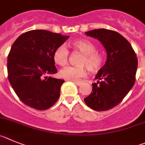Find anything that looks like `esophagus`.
Here are the masks:
<instances>
[{
    "label": "esophagus",
    "mask_w": 145,
    "mask_h": 145,
    "mask_svg": "<svg viewBox=\"0 0 145 145\" xmlns=\"http://www.w3.org/2000/svg\"><path fill=\"white\" fill-rule=\"evenodd\" d=\"M73 82H74L76 85H77V86H80L81 84H82L80 82H78V81H73Z\"/></svg>",
    "instance_id": "esophagus-1"
}]
</instances>
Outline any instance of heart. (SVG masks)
Listing matches in <instances>:
<instances>
[{
    "instance_id": "1",
    "label": "heart",
    "mask_w": 145,
    "mask_h": 145,
    "mask_svg": "<svg viewBox=\"0 0 145 145\" xmlns=\"http://www.w3.org/2000/svg\"><path fill=\"white\" fill-rule=\"evenodd\" d=\"M76 50L82 53L78 61L77 66H69L60 71V76L67 80L79 81L87 74L86 68L89 71L95 72L98 71L103 63V57L97 52V48L92 42L86 40H79L72 42ZM69 50L65 45H61L53 53V60L59 66H65L67 63Z\"/></svg>"
}]
</instances>
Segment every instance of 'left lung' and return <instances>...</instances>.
<instances>
[{
	"mask_svg": "<svg viewBox=\"0 0 145 145\" xmlns=\"http://www.w3.org/2000/svg\"><path fill=\"white\" fill-rule=\"evenodd\" d=\"M85 34L101 42L107 60L95 76L99 81L92 84V92L84 100L96 111L110 110L121 103L134 86L138 65L136 53L129 41L115 31L97 29Z\"/></svg>",
	"mask_w": 145,
	"mask_h": 145,
	"instance_id": "obj_1",
	"label": "left lung"
}]
</instances>
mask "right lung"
Instances as JSON below:
<instances>
[{"label":"right lung","instance_id":"right-lung-1","mask_svg":"<svg viewBox=\"0 0 145 145\" xmlns=\"http://www.w3.org/2000/svg\"><path fill=\"white\" fill-rule=\"evenodd\" d=\"M69 37L36 29L22 34L14 42L8 56V78L25 105L43 110L58 100L64 80L48 76L57 73L53 53Z\"/></svg>","mask_w":145,"mask_h":145}]
</instances>
